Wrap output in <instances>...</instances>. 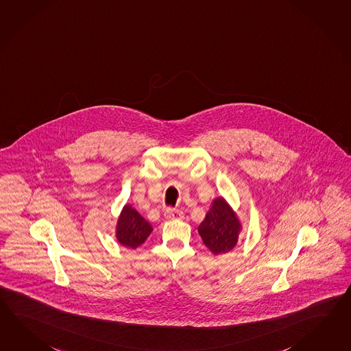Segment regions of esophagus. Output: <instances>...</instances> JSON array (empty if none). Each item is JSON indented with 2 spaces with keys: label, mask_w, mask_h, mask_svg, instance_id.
I'll return each instance as SVG.
<instances>
[{
  "label": "esophagus",
  "mask_w": 351,
  "mask_h": 351,
  "mask_svg": "<svg viewBox=\"0 0 351 351\" xmlns=\"http://www.w3.org/2000/svg\"><path fill=\"white\" fill-rule=\"evenodd\" d=\"M165 218L166 219H182L184 213L179 209H167L165 211Z\"/></svg>",
  "instance_id": "esophagus-1"
}]
</instances>
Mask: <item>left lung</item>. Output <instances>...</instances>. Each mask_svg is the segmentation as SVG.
Returning a JSON list of instances; mask_svg holds the SVG:
<instances>
[{"mask_svg": "<svg viewBox=\"0 0 351 351\" xmlns=\"http://www.w3.org/2000/svg\"><path fill=\"white\" fill-rule=\"evenodd\" d=\"M197 230L204 244L218 256L226 254L237 245L242 226L230 205L223 197H217Z\"/></svg>", "mask_w": 351, "mask_h": 351, "instance_id": "obj_1", "label": "left lung"}]
</instances>
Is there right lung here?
I'll use <instances>...</instances> for the list:
<instances>
[{
  "label": "right lung",
  "mask_w": 351,
  "mask_h": 351,
  "mask_svg": "<svg viewBox=\"0 0 351 351\" xmlns=\"http://www.w3.org/2000/svg\"><path fill=\"white\" fill-rule=\"evenodd\" d=\"M152 232V226L140 213L125 204L121 211L116 226V238L121 245L136 250L147 239Z\"/></svg>",
  "instance_id": "add662e5"
}]
</instances>
